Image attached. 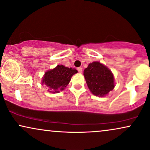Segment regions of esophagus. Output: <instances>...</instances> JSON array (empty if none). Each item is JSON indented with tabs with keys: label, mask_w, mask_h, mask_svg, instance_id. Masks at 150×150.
Returning <instances> with one entry per match:
<instances>
[{
	"label": "esophagus",
	"mask_w": 150,
	"mask_h": 150,
	"mask_svg": "<svg viewBox=\"0 0 150 150\" xmlns=\"http://www.w3.org/2000/svg\"><path fill=\"white\" fill-rule=\"evenodd\" d=\"M78 69V71L79 72V73H82V71H83V70H82V68H81V67H79L78 68V69Z\"/></svg>",
	"instance_id": "1"
}]
</instances>
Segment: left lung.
Returning a JSON list of instances; mask_svg holds the SVG:
<instances>
[{
	"label": "left lung",
	"instance_id": "1",
	"mask_svg": "<svg viewBox=\"0 0 150 150\" xmlns=\"http://www.w3.org/2000/svg\"><path fill=\"white\" fill-rule=\"evenodd\" d=\"M87 86L94 95L104 97L115 87L113 74L110 69L99 62L88 64L83 71Z\"/></svg>",
	"mask_w": 150,
	"mask_h": 150
}]
</instances>
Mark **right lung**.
<instances>
[{
    "label": "right lung",
    "instance_id": "obj_1",
    "mask_svg": "<svg viewBox=\"0 0 150 150\" xmlns=\"http://www.w3.org/2000/svg\"><path fill=\"white\" fill-rule=\"evenodd\" d=\"M78 71L71 67H66L64 65H58L54 69L46 71L42 79V84H45L49 88V91L57 93L63 90L69 84L71 76Z\"/></svg>",
    "mask_w": 150,
    "mask_h": 150
}]
</instances>
